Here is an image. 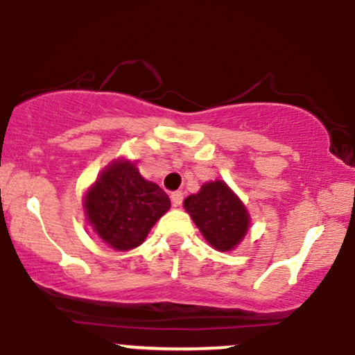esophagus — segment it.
<instances>
[{
    "label": "esophagus",
    "instance_id": "obj_1",
    "mask_svg": "<svg viewBox=\"0 0 355 355\" xmlns=\"http://www.w3.org/2000/svg\"><path fill=\"white\" fill-rule=\"evenodd\" d=\"M170 198H172L173 207H180V203L183 202V193L182 191H173V193L170 195Z\"/></svg>",
    "mask_w": 355,
    "mask_h": 355
}]
</instances>
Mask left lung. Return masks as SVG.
I'll return each instance as SVG.
<instances>
[{
  "label": "left lung",
  "instance_id": "1",
  "mask_svg": "<svg viewBox=\"0 0 355 355\" xmlns=\"http://www.w3.org/2000/svg\"><path fill=\"white\" fill-rule=\"evenodd\" d=\"M203 239L215 250L230 252L240 245L250 227V214L239 195L223 180L207 182L183 200Z\"/></svg>",
  "mask_w": 355,
  "mask_h": 355
}]
</instances>
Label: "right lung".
<instances>
[{
    "instance_id": "1",
    "label": "right lung",
    "mask_w": 355,
    "mask_h": 355,
    "mask_svg": "<svg viewBox=\"0 0 355 355\" xmlns=\"http://www.w3.org/2000/svg\"><path fill=\"white\" fill-rule=\"evenodd\" d=\"M168 209V195L157 183L145 180L137 162L128 158H116L105 166L83 197L88 225L118 252L141 245Z\"/></svg>"
}]
</instances>
